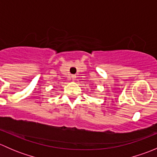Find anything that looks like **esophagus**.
I'll return each mask as SVG.
<instances>
[{
    "label": "esophagus",
    "instance_id": "esophagus-1",
    "mask_svg": "<svg viewBox=\"0 0 157 157\" xmlns=\"http://www.w3.org/2000/svg\"><path fill=\"white\" fill-rule=\"evenodd\" d=\"M71 77H72L73 80H76V77H76V75H72V76H71Z\"/></svg>",
    "mask_w": 157,
    "mask_h": 157
}]
</instances>
